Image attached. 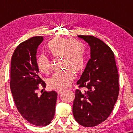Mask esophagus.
Returning <instances> with one entry per match:
<instances>
[{"instance_id": "obj_1", "label": "esophagus", "mask_w": 133, "mask_h": 133, "mask_svg": "<svg viewBox=\"0 0 133 133\" xmlns=\"http://www.w3.org/2000/svg\"><path fill=\"white\" fill-rule=\"evenodd\" d=\"M63 91H64V90H63V89H60V90H57V94H61L62 92Z\"/></svg>"}]
</instances>
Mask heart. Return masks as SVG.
I'll return each instance as SVG.
<instances>
[{"label":"heart","mask_w":133,"mask_h":133,"mask_svg":"<svg viewBox=\"0 0 133 133\" xmlns=\"http://www.w3.org/2000/svg\"><path fill=\"white\" fill-rule=\"evenodd\" d=\"M47 47L49 52L54 57H62L63 67L69 68L63 71L54 73L48 80L49 86L54 89L66 88L71 83L75 76L74 72L71 69L79 71L84 65V45L79 41L56 37L49 42ZM37 63L42 72L48 73L50 68V59L46 54H41L38 57Z\"/></svg>","instance_id":"heart-1"}]
</instances>
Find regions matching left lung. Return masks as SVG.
Returning <instances> with one entry per match:
<instances>
[{
	"label": "left lung",
	"instance_id": "obj_1",
	"mask_svg": "<svg viewBox=\"0 0 133 133\" xmlns=\"http://www.w3.org/2000/svg\"><path fill=\"white\" fill-rule=\"evenodd\" d=\"M90 47V59L76 90L72 112L76 122L85 127H95L111 113L119 91V75L114 54L102 41L91 36H78Z\"/></svg>",
	"mask_w": 133,
	"mask_h": 133
}]
</instances>
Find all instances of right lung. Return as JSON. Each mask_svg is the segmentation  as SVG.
<instances>
[{
	"label": "right lung",
	"instance_id": "obj_1",
	"mask_svg": "<svg viewBox=\"0 0 133 133\" xmlns=\"http://www.w3.org/2000/svg\"><path fill=\"white\" fill-rule=\"evenodd\" d=\"M43 41V37L37 36L21 43L11 62L10 88L14 103L22 117L37 127L46 126L53 119L57 97L54 91L37 95V85L46 87L39 76L36 58L38 46Z\"/></svg>",
	"mask_w": 133,
	"mask_h": 133
}]
</instances>
